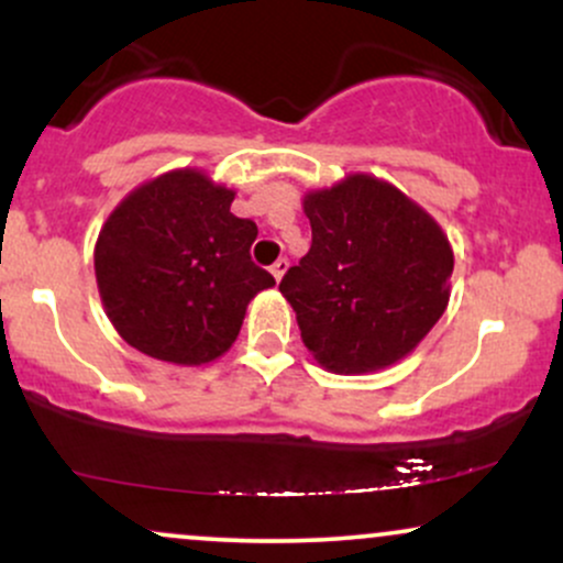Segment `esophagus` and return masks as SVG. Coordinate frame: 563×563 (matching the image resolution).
I'll use <instances>...</instances> for the list:
<instances>
[{
    "label": "esophagus",
    "instance_id": "34e87169",
    "mask_svg": "<svg viewBox=\"0 0 563 563\" xmlns=\"http://www.w3.org/2000/svg\"><path fill=\"white\" fill-rule=\"evenodd\" d=\"M269 273H273V277H275L277 283H280L283 275L288 273V260H277V262L273 264V267H269Z\"/></svg>",
    "mask_w": 563,
    "mask_h": 563
}]
</instances>
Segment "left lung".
<instances>
[{
  "label": "left lung",
  "mask_w": 563,
  "mask_h": 563,
  "mask_svg": "<svg viewBox=\"0 0 563 563\" xmlns=\"http://www.w3.org/2000/svg\"><path fill=\"white\" fill-rule=\"evenodd\" d=\"M312 249L280 283L301 341L331 373L397 365L450 301L455 256L421 203L376 174L354 172L307 190Z\"/></svg>",
  "instance_id": "obj_1"
}]
</instances>
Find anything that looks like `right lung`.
Masks as SVG:
<instances>
[{"instance_id": "add662e5", "label": "right lung", "mask_w": 563, "mask_h": 563, "mask_svg": "<svg viewBox=\"0 0 563 563\" xmlns=\"http://www.w3.org/2000/svg\"><path fill=\"white\" fill-rule=\"evenodd\" d=\"M235 190L185 166L126 192L102 222L95 277L121 339L161 363H217L245 309L275 277L251 262L256 224L230 211Z\"/></svg>"}]
</instances>
